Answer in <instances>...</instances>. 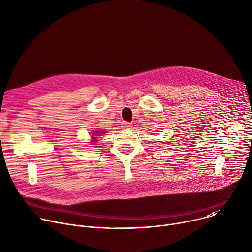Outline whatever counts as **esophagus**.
Returning <instances> with one entry per match:
<instances>
[{
  "mask_svg": "<svg viewBox=\"0 0 252 252\" xmlns=\"http://www.w3.org/2000/svg\"><path fill=\"white\" fill-rule=\"evenodd\" d=\"M122 127H123L124 129H129V128L132 127V125H131L130 123H128V122H123Z\"/></svg>",
  "mask_w": 252,
  "mask_h": 252,
  "instance_id": "obj_1",
  "label": "esophagus"
}]
</instances>
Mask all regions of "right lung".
Here are the masks:
<instances>
[{
    "mask_svg": "<svg viewBox=\"0 0 252 252\" xmlns=\"http://www.w3.org/2000/svg\"><path fill=\"white\" fill-rule=\"evenodd\" d=\"M95 132H96V133H97V134H95V135H99V133H100V132H101V131H95ZM93 138H94V139H97V138H96V137H93ZM93 142H95V141H93ZM93 142H92V144H94V143H93Z\"/></svg>",
    "mask_w": 252,
    "mask_h": 252,
    "instance_id": "add662e5",
    "label": "right lung"
}]
</instances>
